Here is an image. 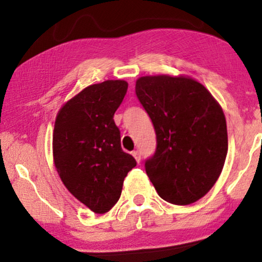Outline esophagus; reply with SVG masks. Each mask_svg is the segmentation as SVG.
Listing matches in <instances>:
<instances>
[{"mask_svg":"<svg viewBox=\"0 0 262 262\" xmlns=\"http://www.w3.org/2000/svg\"><path fill=\"white\" fill-rule=\"evenodd\" d=\"M133 156H134V159L135 160H137V162H140V159H141V156H140V152L138 151H133Z\"/></svg>","mask_w":262,"mask_h":262,"instance_id":"esophagus-1","label":"esophagus"}]
</instances>
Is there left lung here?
<instances>
[{
  "mask_svg": "<svg viewBox=\"0 0 262 262\" xmlns=\"http://www.w3.org/2000/svg\"><path fill=\"white\" fill-rule=\"evenodd\" d=\"M135 92L158 141L155 155L145 162L146 175L166 202L194 203L217 182L227 158L221 104L202 83L185 75L141 76Z\"/></svg>",
  "mask_w": 262,
  "mask_h": 262,
  "instance_id": "left-lung-1",
  "label": "left lung"
}]
</instances>
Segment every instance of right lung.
<instances>
[{
	"label": "right lung",
	"mask_w": 262,
	"mask_h": 262,
	"mask_svg": "<svg viewBox=\"0 0 262 262\" xmlns=\"http://www.w3.org/2000/svg\"><path fill=\"white\" fill-rule=\"evenodd\" d=\"M127 90L124 80L87 86L62 104L54 124L53 158L60 180L98 214L117 203L125 176L137 165L123 151L113 121Z\"/></svg>",
	"instance_id": "1"
}]
</instances>
